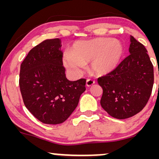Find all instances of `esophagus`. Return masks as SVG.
<instances>
[{"label":"esophagus","instance_id":"esophagus-1","mask_svg":"<svg viewBox=\"0 0 159 159\" xmlns=\"http://www.w3.org/2000/svg\"><path fill=\"white\" fill-rule=\"evenodd\" d=\"M95 84V81L92 79H87V82H86V85H87V87H90L91 86H93Z\"/></svg>","mask_w":159,"mask_h":159}]
</instances>
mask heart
Returning <instances> with one entry per match:
<instances>
[{"mask_svg": "<svg viewBox=\"0 0 159 159\" xmlns=\"http://www.w3.org/2000/svg\"><path fill=\"white\" fill-rule=\"evenodd\" d=\"M123 45L117 39L96 38L77 41L65 52L63 63L75 77L80 76L84 63L90 62V69L97 74H107L119 65L123 55Z\"/></svg>", "mask_w": 159, "mask_h": 159, "instance_id": "b5f03b06", "label": "heart"}]
</instances>
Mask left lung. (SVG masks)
I'll use <instances>...</instances> for the list:
<instances>
[{
  "label": "left lung",
  "instance_id": "obj_1",
  "mask_svg": "<svg viewBox=\"0 0 159 159\" xmlns=\"http://www.w3.org/2000/svg\"><path fill=\"white\" fill-rule=\"evenodd\" d=\"M129 55L114 71L98 78L103 89L100 104L116 119L133 116L145 107L152 93L154 72L143 45L130 36Z\"/></svg>",
  "mask_w": 159,
  "mask_h": 159
}]
</instances>
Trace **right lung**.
Instances as JSON below:
<instances>
[{
	"label": "right lung",
	"instance_id": "add662e5",
	"mask_svg": "<svg viewBox=\"0 0 159 159\" xmlns=\"http://www.w3.org/2000/svg\"><path fill=\"white\" fill-rule=\"evenodd\" d=\"M61 40L45 39L21 64L19 86L25 107L42 123L56 125L72 114L86 90V79L69 81L63 66Z\"/></svg>",
	"mask_w": 159,
	"mask_h": 159
}]
</instances>
